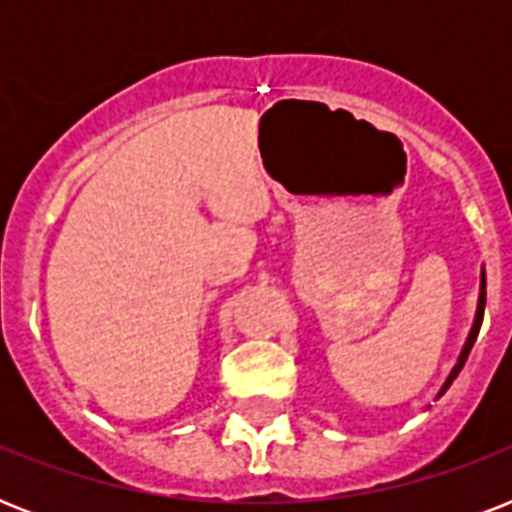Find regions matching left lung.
Here are the masks:
<instances>
[{
	"instance_id": "left-lung-1",
	"label": "left lung",
	"mask_w": 512,
	"mask_h": 512,
	"mask_svg": "<svg viewBox=\"0 0 512 512\" xmlns=\"http://www.w3.org/2000/svg\"><path fill=\"white\" fill-rule=\"evenodd\" d=\"M484 305H486V271H484V268H481V292H478L476 321H473V329H470L468 340H465V345H462L460 358H457V364H454V369H452V372H449V377H446L444 388H441V393H438V396H444L446 388H449V385H452L454 377H457V374H460V369H462V366H465V361H468V353H470V348H473V342H476L478 329H481V321H484Z\"/></svg>"
}]
</instances>
